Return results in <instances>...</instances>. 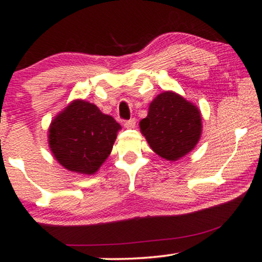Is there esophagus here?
<instances>
[{
	"label": "esophagus",
	"instance_id": "obj_1",
	"mask_svg": "<svg viewBox=\"0 0 262 262\" xmlns=\"http://www.w3.org/2000/svg\"><path fill=\"white\" fill-rule=\"evenodd\" d=\"M135 124H136L135 119L127 120V121H124V122H123V126L126 128H129V129H132V128H135Z\"/></svg>",
	"mask_w": 262,
	"mask_h": 262
}]
</instances>
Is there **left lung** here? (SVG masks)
<instances>
[{
    "label": "left lung",
    "mask_w": 262,
    "mask_h": 262,
    "mask_svg": "<svg viewBox=\"0 0 262 262\" xmlns=\"http://www.w3.org/2000/svg\"><path fill=\"white\" fill-rule=\"evenodd\" d=\"M140 129L150 148L166 160H178L194 148L202 132L198 109L171 91L157 96Z\"/></svg>",
    "instance_id": "left-lung-1"
}]
</instances>
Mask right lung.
I'll return each instance as SVG.
<instances>
[{"mask_svg":"<svg viewBox=\"0 0 262 262\" xmlns=\"http://www.w3.org/2000/svg\"><path fill=\"white\" fill-rule=\"evenodd\" d=\"M121 126L85 101H75L52 121L50 147L70 171L93 174L109 157Z\"/></svg>","mask_w":262,"mask_h":262,"instance_id":"right-lung-1","label":"right lung"}]
</instances>
